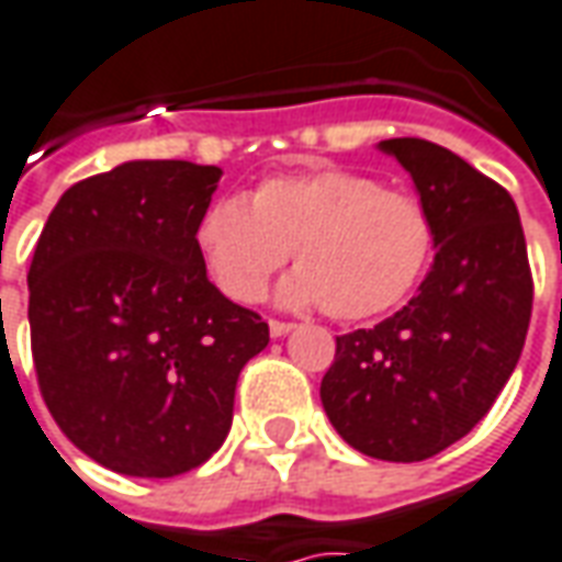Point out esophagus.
Wrapping results in <instances>:
<instances>
[{"label":"esophagus","instance_id":"esophagus-1","mask_svg":"<svg viewBox=\"0 0 562 562\" xmlns=\"http://www.w3.org/2000/svg\"><path fill=\"white\" fill-rule=\"evenodd\" d=\"M294 328V322H285V319H270V335L273 337H282L289 335Z\"/></svg>","mask_w":562,"mask_h":562}]
</instances>
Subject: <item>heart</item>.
Returning <instances> with one entry per match:
<instances>
[{"instance_id":"heart-1","label":"heart","mask_w":562,"mask_h":562,"mask_svg":"<svg viewBox=\"0 0 562 562\" xmlns=\"http://www.w3.org/2000/svg\"><path fill=\"white\" fill-rule=\"evenodd\" d=\"M198 252L210 280L237 304L261 297L294 255L282 297L322 304L344 322L371 319L407 301L429 270L435 225L423 200L347 167L282 172L243 198L200 213Z\"/></svg>"}]
</instances>
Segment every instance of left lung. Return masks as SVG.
<instances>
[{
  "instance_id": "1",
  "label": "left lung",
  "mask_w": 562,
  "mask_h": 562,
  "mask_svg": "<svg viewBox=\"0 0 562 562\" xmlns=\"http://www.w3.org/2000/svg\"><path fill=\"white\" fill-rule=\"evenodd\" d=\"M435 225L419 292L374 328L337 337L322 407L340 438L386 462H419L486 417L524 352L532 270L512 194L445 145L386 139Z\"/></svg>"
}]
</instances>
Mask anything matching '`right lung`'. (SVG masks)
<instances>
[{"mask_svg": "<svg viewBox=\"0 0 562 562\" xmlns=\"http://www.w3.org/2000/svg\"><path fill=\"white\" fill-rule=\"evenodd\" d=\"M218 167L131 160L81 179L35 243L38 392L72 445L133 477L203 465L234 417L243 364L268 347L255 310L206 280L200 213Z\"/></svg>", "mask_w": 562, "mask_h": 562, "instance_id": "add662e5", "label": "right lung"}]
</instances>
